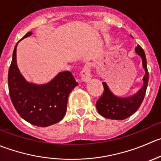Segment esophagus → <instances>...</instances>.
I'll return each mask as SVG.
<instances>
[{"instance_id": "34e87169", "label": "esophagus", "mask_w": 161, "mask_h": 161, "mask_svg": "<svg viewBox=\"0 0 161 161\" xmlns=\"http://www.w3.org/2000/svg\"><path fill=\"white\" fill-rule=\"evenodd\" d=\"M80 74H81V77H82V81L85 82H89L92 77L90 68H89L88 66H84V68H82V71H81Z\"/></svg>"}]
</instances>
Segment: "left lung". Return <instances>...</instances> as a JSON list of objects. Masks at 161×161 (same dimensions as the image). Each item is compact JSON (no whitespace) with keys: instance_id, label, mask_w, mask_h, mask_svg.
Segmentation results:
<instances>
[{"instance_id":"8db88e82","label":"left lung","mask_w":161,"mask_h":161,"mask_svg":"<svg viewBox=\"0 0 161 161\" xmlns=\"http://www.w3.org/2000/svg\"><path fill=\"white\" fill-rule=\"evenodd\" d=\"M135 52L142 60V67L145 70L143 86L134 95L127 97H119L112 93L106 82H103L104 92L96 103V108L100 115L110 119L122 120L133 115L142 104L146 95L149 82V72L147 69L146 57L144 50L140 46L135 48Z\"/></svg>"}]
</instances>
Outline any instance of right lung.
<instances>
[{
    "label": "right lung",
    "instance_id": "add662e5",
    "mask_svg": "<svg viewBox=\"0 0 161 161\" xmlns=\"http://www.w3.org/2000/svg\"><path fill=\"white\" fill-rule=\"evenodd\" d=\"M31 34L32 32L26 33L22 39ZM17 44L8 75L9 95L15 110L23 119L37 127L60 122L66 114L68 96L78 82L70 71L60 72L43 85L28 82L17 67Z\"/></svg>",
    "mask_w": 161,
    "mask_h": 161
}]
</instances>
